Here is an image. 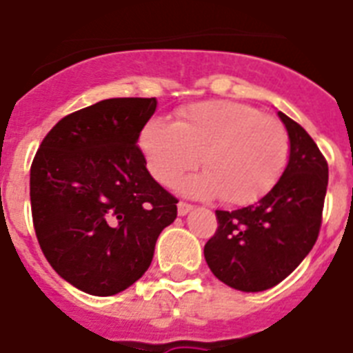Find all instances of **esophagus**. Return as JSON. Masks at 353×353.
Segmentation results:
<instances>
[{"instance_id":"esophagus-1","label":"esophagus","mask_w":353,"mask_h":353,"mask_svg":"<svg viewBox=\"0 0 353 353\" xmlns=\"http://www.w3.org/2000/svg\"><path fill=\"white\" fill-rule=\"evenodd\" d=\"M192 210H194V206H192V204H188V203H179V204H177V213H179L181 217L188 215V213H190Z\"/></svg>"}]
</instances>
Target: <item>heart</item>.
I'll list each match as a JSON object with an SVG mask.
<instances>
[{
    "instance_id": "b5f03b06",
    "label": "heart",
    "mask_w": 353,
    "mask_h": 353,
    "mask_svg": "<svg viewBox=\"0 0 353 353\" xmlns=\"http://www.w3.org/2000/svg\"><path fill=\"white\" fill-rule=\"evenodd\" d=\"M138 141L150 174L165 186L203 158L206 170L185 177L177 188L190 197L221 195L222 203L232 206H245L268 195L291 154L282 121L232 100L192 103L177 121L150 118Z\"/></svg>"
}]
</instances>
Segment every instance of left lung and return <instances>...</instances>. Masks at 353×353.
I'll list each match as a JSON object with an SVG mask.
<instances>
[{"label":"left lung","instance_id":"8db88e82","mask_svg":"<svg viewBox=\"0 0 353 353\" xmlns=\"http://www.w3.org/2000/svg\"><path fill=\"white\" fill-rule=\"evenodd\" d=\"M291 154L276 186L259 203L217 210L219 228L204 245L215 276L236 291L260 292L285 280L310 253L321 228L328 165L300 123L278 111Z\"/></svg>","mask_w":353,"mask_h":353}]
</instances>
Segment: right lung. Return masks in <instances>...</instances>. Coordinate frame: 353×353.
Segmentation results:
<instances>
[{
	"instance_id": "right-lung-1",
	"label": "right lung",
	"mask_w": 353,
	"mask_h": 353,
	"mask_svg": "<svg viewBox=\"0 0 353 353\" xmlns=\"http://www.w3.org/2000/svg\"><path fill=\"white\" fill-rule=\"evenodd\" d=\"M156 99H108L62 118L30 168L32 217L59 276L93 296L143 276L177 199L149 174L138 138Z\"/></svg>"
}]
</instances>
